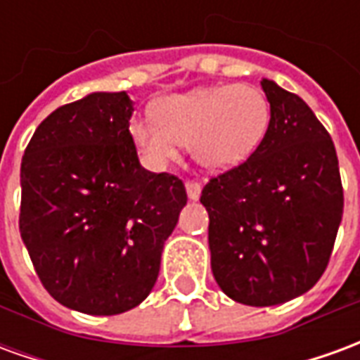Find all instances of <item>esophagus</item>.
I'll use <instances>...</instances> for the list:
<instances>
[{
  "label": "esophagus",
  "mask_w": 360,
  "mask_h": 360,
  "mask_svg": "<svg viewBox=\"0 0 360 360\" xmlns=\"http://www.w3.org/2000/svg\"><path fill=\"white\" fill-rule=\"evenodd\" d=\"M185 188H187V196L191 198V200H198V198H200L202 187H200L198 183H195V181H188L187 185H185Z\"/></svg>",
  "instance_id": "1"
}]
</instances>
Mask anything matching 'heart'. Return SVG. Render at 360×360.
Wrapping results in <instances>:
<instances>
[{"instance_id":"b5f03b06","label":"heart","mask_w":360,"mask_h":360,"mask_svg":"<svg viewBox=\"0 0 360 360\" xmlns=\"http://www.w3.org/2000/svg\"><path fill=\"white\" fill-rule=\"evenodd\" d=\"M154 117L133 119L129 133L144 162L164 169L188 146L196 164L227 172L258 148L270 127V102L252 84L198 86L154 103Z\"/></svg>"}]
</instances>
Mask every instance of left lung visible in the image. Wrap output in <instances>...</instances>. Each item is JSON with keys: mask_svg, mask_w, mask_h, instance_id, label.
Masks as SVG:
<instances>
[{"mask_svg": "<svg viewBox=\"0 0 360 360\" xmlns=\"http://www.w3.org/2000/svg\"><path fill=\"white\" fill-rule=\"evenodd\" d=\"M270 127L247 162L210 179L214 278L233 301L274 307L307 293L324 274L343 216L338 154L307 103L270 79Z\"/></svg>", "mask_w": 360, "mask_h": 360, "instance_id": "obj_1", "label": "left lung"}]
</instances>
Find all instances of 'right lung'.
Listing matches in <instances>:
<instances>
[{"label":"right lung","mask_w":360,"mask_h":360,"mask_svg":"<svg viewBox=\"0 0 360 360\" xmlns=\"http://www.w3.org/2000/svg\"><path fill=\"white\" fill-rule=\"evenodd\" d=\"M127 92H92L51 111L20 164V237L42 285L67 309L139 307L187 204L183 181L144 169Z\"/></svg>","instance_id":"right-lung-1"}]
</instances>
